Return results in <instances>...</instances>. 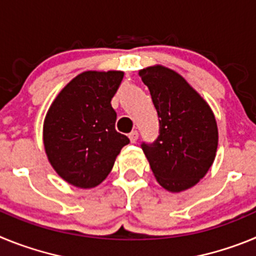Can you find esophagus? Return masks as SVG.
Segmentation results:
<instances>
[{
  "label": "esophagus",
  "mask_w": 256,
  "mask_h": 256,
  "mask_svg": "<svg viewBox=\"0 0 256 256\" xmlns=\"http://www.w3.org/2000/svg\"><path fill=\"white\" fill-rule=\"evenodd\" d=\"M128 137H130V140L132 144H136V142H137V140H138V132H137V130H133V132L130 133V136H128Z\"/></svg>",
  "instance_id": "34e87169"
}]
</instances>
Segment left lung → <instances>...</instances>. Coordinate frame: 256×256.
<instances>
[{"instance_id":"8db88e82","label":"left lung","mask_w":256,"mask_h":256,"mask_svg":"<svg viewBox=\"0 0 256 256\" xmlns=\"http://www.w3.org/2000/svg\"><path fill=\"white\" fill-rule=\"evenodd\" d=\"M159 116V136L141 148L160 186L180 192L204 177L218 146V128L204 98L168 68L140 70Z\"/></svg>"}]
</instances>
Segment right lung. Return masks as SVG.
I'll use <instances>...</instances> for the list:
<instances>
[{"label":"right lung","mask_w":256,"mask_h":256,"mask_svg":"<svg viewBox=\"0 0 256 256\" xmlns=\"http://www.w3.org/2000/svg\"><path fill=\"white\" fill-rule=\"evenodd\" d=\"M123 72H84L68 83L44 119L47 158L62 180L80 188L100 184L130 138L115 130L112 98Z\"/></svg>","instance_id":"1"}]
</instances>
